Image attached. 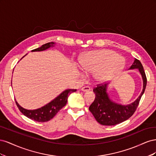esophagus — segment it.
<instances>
[{
	"label": "esophagus",
	"mask_w": 156,
	"mask_h": 156,
	"mask_svg": "<svg viewBox=\"0 0 156 156\" xmlns=\"http://www.w3.org/2000/svg\"><path fill=\"white\" fill-rule=\"evenodd\" d=\"M81 90L83 92H87V91H90V87L88 86H86V87H83L81 88Z\"/></svg>",
	"instance_id": "esophagus-1"
}]
</instances>
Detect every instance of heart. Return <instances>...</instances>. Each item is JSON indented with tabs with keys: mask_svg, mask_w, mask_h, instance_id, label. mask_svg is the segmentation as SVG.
<instances>
[{
	"mask_svg": "<svg viewBox=\"0 0 156 156\" xmlns=\"http://www.w3.org/2000/svg\"><path fill=\"white\" fill-rule=\"evenodd\" d=\"M82 68L95 73L98 82H105L120 73L124 67V60L115 51L102 49L90 52L80 60Z\"/></svg>",
	"mask_w": 156,
	"mask_h": 156,
	"instance_id": "heart-1",
	"label": "heart"
}]
</instances>
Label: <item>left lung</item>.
Wrapping results in <instances>:
<instances>
[{"instance_id":"left-lung-1","label":"left lung","mask_w":156,"mask_h":156,"mask_svg":"<svg viewBox=\"0 0 156 156\" xmlns=\"http://www.w3.org/2000/svg\"><path fill=\"white\" fill-rule=\"evenodd\" d=\"M139 69L143 80V90L140 96L135 101L128 105H122L112 102L107 93V83H103L97 84L94 88L93 92L96 94V98L89 107L96 120L103 126H115L122 123L134 114L137 108L140 98L144 92L147 83V79L143 66L140 61L135 58L133 64L129 69Z\"/></svg>"}]
</instances>
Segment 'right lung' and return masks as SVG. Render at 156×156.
Returning <instances> with one entry per match:
<instances>
[{
    "label": "right lung",
    "instance_id": "right-lung-1",
    "mask_svg": "<svg viewBox=\"0 0 156 156\" xmlns=\"http://www.w3.org/2000/svg\"><path fill=\"white\" fill-rule=\"evenodd\" d=\"M53 42H49L42 45L39 48L33 49L32 51H41L49 48L50 47L53 46ZM76 89H68L61 93L60 95L56 97L55 100L51 101L45 106L35 110H27L23 108L16 101V105L20 111L29 119L39 122H48L57 114V112L66 105L68 101V98L70 94L76 92Z\"/></svg>",
    "mask_w": 156,
    "mask_h": 156
}]
</instances>
